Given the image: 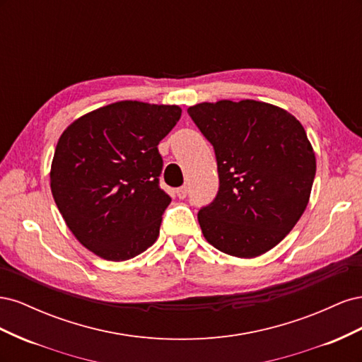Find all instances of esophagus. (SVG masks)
Listing matches in <instances>:
<instances>
[{"instance_id": "obj_1", "label": "esophagus", "mask_w": 362, "mask_h": 362, "mask_svg": "<svg viewBox=\"0 0 362 362\" xmlns=\"http://www.w3.org/2000/svg\"><path fill=\"white\" fill-rule=\"evenodd\" d=\"M187 193H189V189L185 187V185H182V187H180V189H177V196L180 199H184L185 196H187Z\"/></svg>"}]
</instances>
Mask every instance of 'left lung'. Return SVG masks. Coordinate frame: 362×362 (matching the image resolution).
I'll return each instance as SVG.
<instances>
[{"mask_svg":"<svg viewBox=\"0 0 362 362\" xmlns=\"http://www.w3.org/2000/svg\"><path fill=\"white\" fill-rule=\"evenodd\" d=\"M216 154L218 190L201 206L206 242L254 258L275 247L308 205L315 157L300 122L266 103H204L187 110Z\"/></svg>","mask_w":362,"mask_h":362,"instance_id":"obj_1","label":"left lung"}]
</instances>
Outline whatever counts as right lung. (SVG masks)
<instances>
[{
  "label": "right lung",
  "instance_id": "right-lung-1",
  "mask_svg": "<svg viewBox=\"0 0 362 362\" xmlns=\"http://www.w3.org/2000/svg\"><path fill=\"white\" fill-rule=\"evenodd\" d=\"M180 117L178 105L122 101L64 129L51 192L72 234L93 254L125 261L156 243L172 201L160 187L158 144Z\"/></svg>",
  "mask_w": 362,
  "mask_h": 362
}]
</instances>
